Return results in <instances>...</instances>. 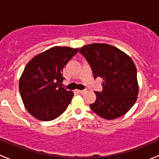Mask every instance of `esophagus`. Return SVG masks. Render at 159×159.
<instances>
[{"label":"esophagus","instance_id":"obj_1","mask_svg":"<svg viewBox=\"0 0 159 159\" xmlns=\"http://www.w3.org/2000/svg\"><path fill=\"white\" fill-rule=\"evenodd\" d=\"M77 91H78L79 94H84L87 91H86V90H77Z\"/></svg>","mask_w":159,"mask_h":159}]
</instances>
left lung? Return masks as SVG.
<instances>
[{
    "label": "left lung",
    "mask_w": 159,
    "mask_h": 159,
    "mask_svg": "<svg viewBox=\"0 0 159 159\" xmlns=\"http://www.w3.org/2000/svg\"><path fill=\"white\" fill-rule=\"evenodd\" d=\"M79 52L91 66L94 78L104 81L102 92L94 91L97 98L91 109L106 120L127 113L139 94L137 70L131 57L118 48L99 43L83 46Z\"/></svg>",
    "instance_id": "1"
}]
</instances>
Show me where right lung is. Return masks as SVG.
<instances>
[{
  "label": "right lung",
  "mask_w": 159,
  "mask_h": 159,
  "mask_svg": "<svg viewBox=\"0 0 159 159\" xmlns=\"http://www.w3.org/2000/svg\"><path fill=\"white\" fill-rule=\"evenodd\" d=\"M79 48L54 46L30 59L21 74L19 91L27 111L41 121H51L67 109L73 91L61 87L64 67Z\"/></svg>",
  "instance_id": "add662e5"
}]
</instances>
